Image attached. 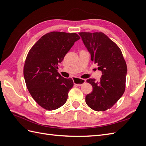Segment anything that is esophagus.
I'll return each mask as SVG.
<instances>
[{
    "instance_id": "1",
    "label": "esophagus",
    "mask_w": 146,
    "mask_h": 146,
    "mask_svg": "<svg viewBox=\"0 0 146 146\" xmlns=\"http://www.w3.org/2000/svg\"><path fill=\"white\" fill-rule=\"evenodd\" d=\"M74 82L75 85L80 86H82L83 84H84L86 82V80H85V79H82V78L74 77Z\"/></svg>"
}]
</instances>
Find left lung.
Here are the masks:
<instances>
[{
  "label": "left lung",
  "instance_id": "obj_1",
  "mask_svg": "<svg viewBox=\"0 0 146 146\" xmlns=\"http://www.w3.org/2000/svg\"><path fill=\"white\" fill-rule=\"evenodd\" d=\"M84 44L91 54V60L99 66L102 75L99 82L89 78L86 82L92 91L86 95L88 107L95 111L111 108L125 89L127 64L120 48L102 32H80Z\"/></svg>",
  "mask_w": 146,
  "mask_h": 146
}]
</instances>
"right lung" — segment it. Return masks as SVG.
<instances>
[{
    "instance_id": "right-lung-1",
    "label": "right lung",
    "mask_w": 146,
    "mask_h": 146,
    "mask_svg": "<svg viewBox=\"0 0 146 146\" xmlns=\"http://www.w3.org/2000/svg\"><path fill=\"white\" fill-rule=\"evenodd\" d=\"M80 38L76 33L50 32L43 35L28 53L24 66L26 86L33 99L45 110L58 109L68 99L73 80L63 77L57 69Z\"/></svg>"
}]
</instances>
